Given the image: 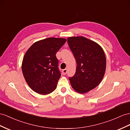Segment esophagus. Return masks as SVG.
Masks as SVG:
<instances>
[{"label":"esophagus","instance_id":"34e87169","mask_svg":"<svg viewBox=\"0 0 130 130\" xmlns=\"http://www.w3.org/2000/svg\"><path fill=\"white\" fill-rule=\"evenodd\" d=\"M62 74H63V75H66V74H67V72H68V70H67V69H65L62 70Z\"/></svg>","mask_w":130,"mask_h":130}]
</instances>
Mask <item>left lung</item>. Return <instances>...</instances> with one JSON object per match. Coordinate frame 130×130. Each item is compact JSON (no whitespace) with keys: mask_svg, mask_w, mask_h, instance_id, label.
Wrapping results in <instances>:
<instances>
[{"mask_svg":"<svg viewBox=\"0 0 130 130\" xmlns=\"http://www.w3.org/2000/svg\"><path fill=\"white\" fill-rule=\"evenodd\" d=\"M77 67L75 75L69 77L72 87L79 93L92 90L101 83L106 69V58L97 43L82 36L68 38Z\"/></svg>","mask_w":130,"mask_h":130,"instance_id":"8db88e82","label":"left lung"}]
</instances>
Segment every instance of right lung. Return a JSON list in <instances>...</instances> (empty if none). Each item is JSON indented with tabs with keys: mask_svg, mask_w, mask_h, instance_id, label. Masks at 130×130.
<instances>
[{
	"mask_svg": "<svg viewBox=\"0 0 130 130\" xmlns=\"http://www.w3.org/2000/svg\"><path fill=\"white\" fill-rule=\"evenodd\" d=\"M66 41L62 38H48L35 42L23 59L22 71L28 85L40 94L54 91L60 77L56 54Z\"/></svg>",
	"mask_w": 130,
	"mask_h": 130,
	"instance_id": "add662e5",
	"label": "right lung"
}]
</instances>
